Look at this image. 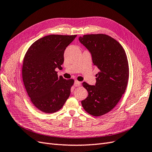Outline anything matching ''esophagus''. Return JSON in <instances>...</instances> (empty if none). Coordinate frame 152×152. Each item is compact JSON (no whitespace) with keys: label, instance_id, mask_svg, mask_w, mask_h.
Listing matches in <instances>:
<instances>
[{"label":"esophagus","instance_id":"esophagus-1","mask_svg":"<svg viewBox=\"0 0 152 152\" xmlns=\"http://www.w3.org/2000/svg\"><path fill=\"white\" fill-rule=\"evenodd\" d=\"M74 85L75 86H79L81 85V82H79V81H77V80H75L74 82Z\"/></svg>","mask_w":152,"mask_h":152}]
</instances>
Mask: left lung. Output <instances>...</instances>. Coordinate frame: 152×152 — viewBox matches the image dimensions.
Returning a JSON list of instances; mask_svg holds the SVG:
<instances>
[{
	"label": "left lung",
	"instance_id": "obj_1",
	"mask_svg": "<svg viewBox=\"0 0 152 152\" xmlns=\"http://www.w3.org/2000/svg\"><path fill=\"white\" fill-rule=\"evenodd\" d=\"M79 40L88 49L94 65L99 70L95 86L82 83L88 96L81 103L92 115H103L115 107L125 93L129 79L126 54L120 43L107 35H84Z\"/></svg>",
	"mask_w": 152,
	"mask_h": 152
}]
</instances>
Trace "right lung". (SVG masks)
Wrapping results in <instances>:
<instances>
[{"mask_svg":"<svg viewBox=\"0 0 152 152\" xmlns=\"http://www.w3.org/2000/svg\"><path fill=\"white\" fill-rule=\"evenodd\" d=\"M77 35H49L31 44L25 54L23 80L31 103L44 113L60 110L70 94L74 80L58 77L66 48Z\"/></svg>","mask_w":152,"mask_h":152,"instance_id":"obj_1","label":"right lung"}]
</instances>
